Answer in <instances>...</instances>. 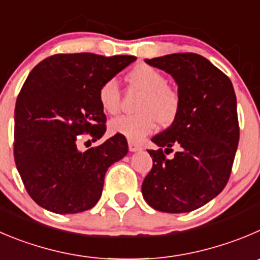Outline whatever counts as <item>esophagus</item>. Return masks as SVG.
<instances>
[{
    "label": "esophagus",
    "instance_id": "esophagus-1",
    "mask_svg": "<svg viewBox=\"0 0 260 260\" xmlns=\"http://www.w3.org/2000/svg\"><path fill=\"white\" fill-rule=\"evenodd\" d=\"M128 149H130V152H138V150H142V145L134 142H128Z\"/></svg>",
    "mask_w": 260,
    "mask_h": 260
}]
</instances>
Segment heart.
<instances>
[{
  "label": "heart",
  "mask_w": 260,
  "mask_h": 260,
  "mask_svg": "<svg viewBox=\"0 0 260 260\" xmlns=\"http://www.w3.org/2000/svg\"><path fill=\"white\" fill-rule=\"evenodd\" d=\"M127 80L144 91L138 105L139 112L122 115L110 121V132L122 135L132 142H140L157 128L158 121L170 125L180 110V94L176 88L167 84L163 73L149 65H138L128 71ZM98 101L108 115L120 110V88L116 79H107L98 89Z\"/></svg>",
  "instance_id": "1"
}]
</instances>
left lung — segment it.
Wrapping results in <instances>:
<instances>
[{
    "mask_svg": "<svg viewBox=\"0 0 260 260\" xmlns=\"http://www.w3.org/2000/svg\"><path fill=\"white\" fill-rule=\"evenodd\" d=\"M176 81L180 110L169 128L152 138L153 167L142 192L152 208L185 213L216 198L231 175L240 128L236 95L229 76L197 53H172L152 60ZM179 148L174 158L166 154Z\"/></svg>",
    "mask_w": 260,
    "mask_h": 260,
    "instance_id": "1",
    "label": "left lung"
}]
</instances>
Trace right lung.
Wrapping results in <instances>:
<instances>
[{
	"mask_svg": "<svg viewBox=\"0 0 260 260\" xmlns=\"http://www.w3.org/2000/svg\"><path fill=\"white\" fill-rule=\"evenodd\" d=\"M137 60L94 53L53 54L26 78L15 106L14 157L26 191L42 208L73 214L93 208L108 167L127 154L125 137L81 152L78 135L106 133L98 89Z\"/></svg>",
	"mask_w": 260,
	"mask_h": 260,
	"instance_id": "obj_1",
	"label": "right lung"
}]
</instances>
